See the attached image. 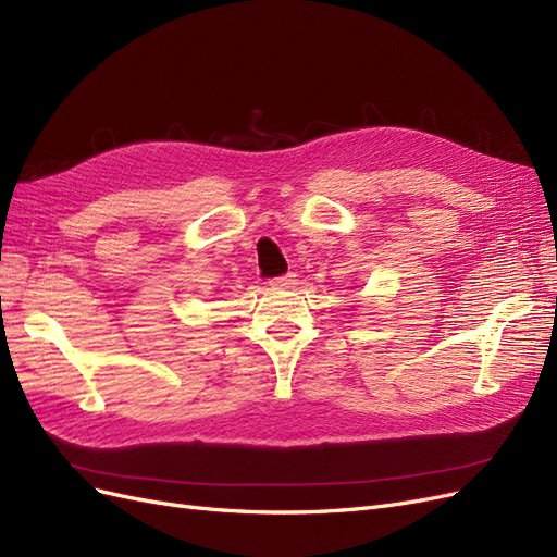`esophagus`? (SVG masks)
Here are the masks:
<instances>
[{
    "instance_id": "obj_1",
    "label": "esophagus",
    "mask_w": 557,
    "mask_h": 557,
    "mask_svg": "<svg viewBox=\"0 0 557 557\" xmlns=\"http://www.w3.org/2000/svg\"><path fill=\"white\" fill-rule=\"evenodd\" d=\"M297 283V276L295 274H285V276H278L272 281L274 288H293V285Z\"/></svg>"
}]
</instances>
